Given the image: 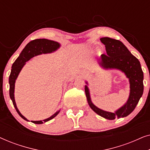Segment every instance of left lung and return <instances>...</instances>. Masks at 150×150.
<instances>
[{"label": "left lung", "mask_w": 150, "mask_h": 150, "mask_svg": "<svg viewBox=\"0 0 150 150\" xmlns=\"http://www.w3.org/2000/svg\"><path fill=\"white\" fill-rule=\"evenodd\" d=\"M100 41L104 44L106 51V54H102L100 65L104 68H116L124 71L130 81V93L126 104L115 112H106L96 107L91 102L89 89L85 86L87 101L92 110L102 117L110 120L124 117L134 110L143 95V72L139 61L122 42L109 38H102Z\"/></svg>", "instance_id": "obj_1"}]
</instances>
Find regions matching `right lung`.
<instances>
[{
    "label": "right lung",
    "mask_w": 150,
    "mask_h": 150,
    "mask_svg": "<svg viewBox=\"0 0 150 150\" xmlns=\"http://www.w3.org/2000/svg\"><path fill=\"white\" fill-rule=\"evenodd\" d=\"M60 45L58 42H54L52 40H48L46 39H37L30 42L28 44L26 45L22 52L20 53V56L18 57V59L15 61V62L13 63L11 67V71L10 74L9 83V96L10 98L12 100L13 104L15 107L16 111L19 114V115L23 118L24 120L28 121L20 113L19 110H18L17 106H16L15 100H14V88H15V83L16 80L17 79L18 74H19L20 70H21L22 67L25 64L26 61H28L32 57L37 56L38 54H45V53L52 52L53 51H55ZM59 111L57 112L50 117H49L46 120L43 121H31L34 124H43L44 122H46L48 121L52 120L54 118L55 116L57 115Z\"/></svg>",
    "instance_id": "obj_1"
}]
</instances>
